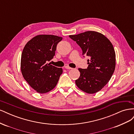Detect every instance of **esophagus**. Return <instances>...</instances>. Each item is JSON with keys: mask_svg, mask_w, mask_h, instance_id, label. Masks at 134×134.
I'll list each match as a JSON object with an SVG mask.
<instances>
[{"mask_svg": "<svg viewBox=\"0 0 134 134\" xmlns=\"http://www.w3.org/2000/svg\"><path fill=\"white\" fill-rule=\"evenodd\" d=\"M65 68L66 69H68V70H70V69H72V68H71V67H69V66H65Z\"/></svg>", "mask_w": 134, "mask_h": 134, "instance_id": "34e87169", "label": "esophagus"}]
</instances>
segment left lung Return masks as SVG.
I'll return each instance as SVG.
<instances>
[{"label":"left lung","mask_w":134,"mask_h":134,"mask_svg":"<svg viewBox=\"0 0 134 134\" xmlns=\"http://www.w3.org/2000/svg\"><path fill=\"white\" fill-rule=\"evenodd\" d=\"M69 36L82 48L83 55L91 59L87 69H78L80 75L75 80L76 86L88 94L98 92L107 84L115 69L116 54L112 43L96 31Z\"/></svg>","instance_id":"left-lung-1"}]
</instances>
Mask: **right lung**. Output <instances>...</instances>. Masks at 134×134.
<instances>
[{
	"label": "right lung",
	"mask_w": 134,
	"mask_h": 134,
	"mask_svg": "<svg viewBox=\"0 0 134 134\" xmlns=\"http://www.w3.org/2000/svg\"><path fill=\"white\" fill-rule=\"evenodd\" d=\"M62 38L55 35H39L24 47L21 60L22 74L31 87L39 93L53 90L63 73L62 68L47 63L53 58L56 46Z\"/></svg>",
	"instance_id": "obj_1"
}]
</instances>
